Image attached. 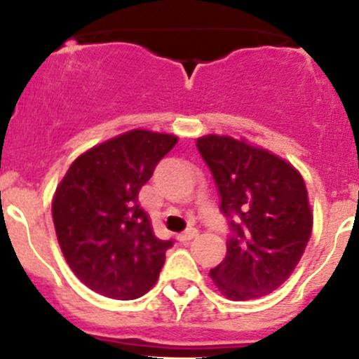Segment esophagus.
<instances>
[{"label": "esophagus", "mask_w": 359, "mask_h": 359, "mask_svg": "<svg viewBox=\"0 0 359 359\" xmlns=\"http://www.w3.org/2000/svg\"><path fill=\"white\" fill-rule=\"evenodd\" d=\"M198 236V231L196 229H187L186 233H180L179 236H177V240L180 241V243H189L191 240H194V238Z\"/></svg>", "instance_id": "1"}]
</instances>
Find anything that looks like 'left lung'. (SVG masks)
<instances>
[{
	"instance_id": "8db88e82",
	"label": "left lung",
	"mask_w": 359,
	"mask_h": 359,
	"mask_svg": "<svg viewBox=\"0 0 359 359\" xmlns=\"http://www.w3.org/2000/svg\"><path fill=\"white\" fill-rule=\"evenodd\" d=\"M229 222L226 259L210 269L231 300L276 290L299 264L313 229L302 177L285 159L233 137L196 140Z\"/></svg>"
}]
</instances>
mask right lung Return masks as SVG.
I'll return each instance as SVG.
<instances>
[{
    "instance_id": "add662e5",
    "label": "right lung",
    "mask_w": 359,
    "mask_h": 359,
    "mask_svg": "<svg viewBox=\"0 0 359 359\" xmlns=\"http://www.w3.org/2000/svg\"><path fill=\"white\" fill-rule=\"evenodd\" d=\"M177 144L168 133L132 130L76 158L52 203L57 240L90 290L139 299L156 283L166 250L140 208L139 191Z\"/></svg>"
}]
</instances>
